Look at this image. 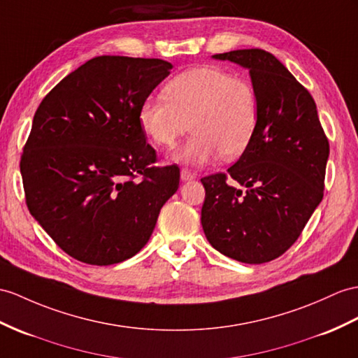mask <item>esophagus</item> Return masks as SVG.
<instances>
[{"instance_id": "esophagus-1", "label": "esophagus", "mask_w": 358, "mask_h": 358, "mask_svg": "<svg viewBox=\"0 0 358 358\" xmlns=\"http://www.w3.org/2000/svg\"><path fill=\"white\" fill-rule=\"evenodd\" d=\"M196 178V174L193 173V171H191V170H188V169H182L180 170V179L182 180H193Z\"/></svg>"}]
</instances>
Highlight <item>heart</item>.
<instances>
[{"label":"heart","instance_id":"1","mask_svg":"<svg viewBox=\"0 0 358 358\" xmlns=\"http://www.w3.org/2000/svg\"><path fill=\"white\" fill-rule=\"evenodd\" d=\"M139 126L162 149H173L188 130L193 136L176 159L206 164L220 156L237 159L248 150L258 124V99L250 82L226 69L200 65L174 76L164 97H147Z\"/></svg>","mask_w":358,"mask_h":358}]
</instances>
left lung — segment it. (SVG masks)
<instances>
[{"label": "left lung", "instance_id": "8db88e82", "mask_svg": "<svg viewBox=\"0 0 358 358\" xmlns=\"http://www.w3.org/2000/svg\"><path fill=\"white\" fill-rule=\"evenodd\" d=\"M214 57L249 69L258 124L228 173L200 179L203 232L226 257L268 263L299 238L324 197L329 143L311 94L272 53L248 48Z\"/></svg>", "mask_w": 358, "mask_h": 358}]
</instances>
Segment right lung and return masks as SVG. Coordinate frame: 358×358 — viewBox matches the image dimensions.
I'll list each match as a JSON object with an SVG mask.
<instances>
[{
    "label": "right lung",
    "mask_w": 358,
    "mask_h": 358,
    "mask_svg": "<svg viewBox=\"0 0 358 358\" xmlns=\"http://www.w3.org/2000/svg\"><path fill=\"white\" fill-rule=\"evenodd\" d=\"M162 59L97 56L51 90L21 155L25 203L69 257L109 266L149 241L179 187L176 164L158 167L138 109L170 74Z\"/></svg>",
    "instance_id": "add662e5"
}]
</instances>
